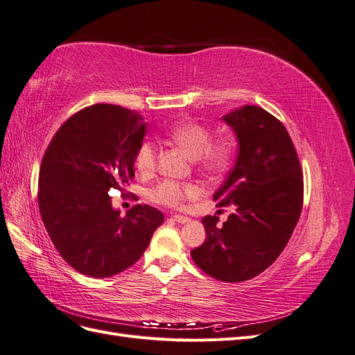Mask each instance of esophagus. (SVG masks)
<instances>
[{
    "label": "esophagus",
    "instance_id": "1",
    "mask_svg": "<svg viewBox=\"0 0 355 355\" xmlns=\"http://www.w3.org/2000/svg\"><path fill=\"white\" fill-rule=\"evenodd\" d=\"M171 219L179 222V223H188L191 220L188 216H182V214H173V216H171Z\"/></svg>",
    "mask_w": 355,
    "mask_h": 355
}]
</instances>
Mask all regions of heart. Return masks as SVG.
Segmentation results:
<instances>
[{
  "label": "heart",
  "instance_id": "1",
  "mask_svg": "<svg viewBox=\"0 0 355 355\" xmlns=\"http://www.w3.org/2000/svg\"><path fill=\"white\" fill-rule=\"evenodd\" d=\"M167 136L180 148L197 158L200 166L206 170H222L230 163L232 157L234 145L228 139L218 142L213 141V135L206 125L198 123H182L171 127ZM158 149L155 142L144 141L137 146L135 154V166L142 175H151L157 166ZM197 188L191 184L166 179L151 189L149 198L154 202L167 207H182L185 201L194 197Z\"/></svg>",
  "mask_w": 355,
  "mask_h": 355
}]
</instances>
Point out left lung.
<instances>
[{
	"instance_id": "obj_1",
	"label": "left lung",
	"mask_w": 355,
	"mask_h": 355,
	"mask_svg": "<svg viewBox=\"0 0 355 355\" xmlns=\"http://www.w3.org/2000/svg\"><path fill=\"white\" fill-rule=\"evenodd\" d=\"M239 137V157L214 192L219 207L235 206L219 227L202 218L207 239L192 259L219 282L240 283L263 272L287 245L304 204V175L284 124L268 111L244 105L223 115Z\"/></svg>"
}]
</instances>
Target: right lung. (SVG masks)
<instances>
[{"instance_id":"right-lung-1","label":"right lung","mask_w":355,"mask_h":355,"mask_svg":"<svg viewBox=\"0 0 355 355\" xmlns=\"http://www.w3.org/2000/svg\"><path fill=\"white\" fill-rule=\"evenodd\" d=\"M144 136L141 114L96 103L71 115L49 144L38 176L40 213L55 249L75 271L94 278L123 272L164 222L148 204L121 216L108 196L135 178Z\"/></svg>"}]
</instances>
